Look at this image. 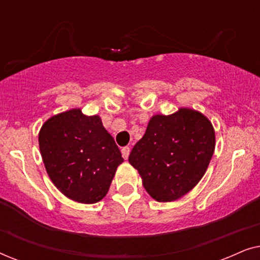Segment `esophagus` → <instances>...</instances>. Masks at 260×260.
<instances>
[{"instance_id": "34e87169", "label": "esophagus", "mask_w": 260, "mask_h": 260, "mask_svg": "<svg viewBox=\"0 0 260 260\" xmlns=\"http://www.w3.org/2000/svg\"><path fill=\"white\" fill-rule=\"evenodd\" d=\"M129 154H130V148L129 147H124L122 148V156L124 158H127L129 157Z\"/></svg>"}]
</instances>
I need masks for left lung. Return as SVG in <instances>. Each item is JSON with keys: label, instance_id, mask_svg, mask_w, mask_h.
<instances>
[{"label": "left lung", "instance_id": "1", "mask_svg": "<svg viewBox=\"0 0 260 260\" xmlns=\"http://www.w3.org/2000/svg\"><path fill=\"white\" fill-rule=\"evenodd\" d=\"M215 148L212 123L190 109L170 116L156 115L135 144L129 162L145 190L158 202L174 201L197 186Z\"/></svg>", "mask_w": 260, "mask_h": 260}]
</instances>
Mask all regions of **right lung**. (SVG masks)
I'll use <instances>...</instances> for the list:
<instances>
[{"mask_svg": "<svg viewBox=\"0 0 260 260\" xmlns=\"http://www.w3.org/2000/svg\"><path fill=\"white\" fill-rule=\"evenodd\" d=\"M39 147L52 182L81 204L101 201L124 161L102 119L79 109L49 118L39 134Z\"/></svg>", "mask_w": 260, "mask_h": 260, "instance_id": "obj_1", "label": "right lung"}]
</instances>
